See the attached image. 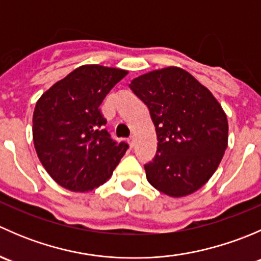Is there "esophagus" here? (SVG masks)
Instances as JSON below:
<instances>
[{"instance_id": "1", "label": "esophagus", "mask_w": 261, "mask_h": 261, "mask_svg": "<svg viewBox=\"0 0 261 261\" xmlns=\"http://www.w3.org/2000/svg\"><path fill=\"white\" fill-rule=\"evenodd\" d=\"M127 143H128V145H130L131 147L135 146V138H134V136H131V138L127 140Z\"/></svg>"}]
</instances>
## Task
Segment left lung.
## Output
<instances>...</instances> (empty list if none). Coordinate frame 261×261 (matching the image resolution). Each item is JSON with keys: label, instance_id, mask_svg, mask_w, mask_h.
<instances>
[{"label": "left lung", "instance_id": "1", "mask_svg": "<svg viewBox=\"0 0 261 261\" xmlns=\"http://www.w3.org/2000/svg\"><path fill=\"white\" fill-rule=\"evenodd\" d=\"M128 86L147 106L156 131V155L145 164L147 181L175 198L198 191L227 147V116L221 105L208 88L178 67L145 73Z\"/></svg>", "mask_w": 261, "mask_h": 261}]
</instances>
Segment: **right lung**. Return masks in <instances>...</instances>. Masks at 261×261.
I'll return each mask as SVG.
<instances>
[{
    "label": "right lung",
    "instance_id": "obj_1",
    "mask_svg": "<svg viewBox=\"0 0 261 261\" xmlns=\"http://www.w3.org/2000/svg\"><path fill=\"white\" fill-rule=\"evenodd\" d=\"M127 70L87 64L53 84L36 102L33 140L39 160L63 188L89 192L110 179L128 145L105 128L99 105Z\"/></svg>",
    "mask_w": 261,
    "mask_h": 261
}]
</instances>
